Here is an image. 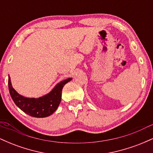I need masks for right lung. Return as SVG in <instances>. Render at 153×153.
Here are the masks:
<instances>
[{
    "label": "right lung",
    "mask_w": 153,
    "mask_h": 153,
    "mask_svg": "<svg viewBox=\"0 0 153 153\" xmlns=\"http://www.w3.org/2000/svg\"><path fill=\"white\" fill-rule=\"evenodd\" d=\"M71 80V78L62 80L50 94L39 99H29L19 95L12 87L10 77H8V88L13 102L21 110L31 117L43 118L49 117L57 110L61 101L62 88Z\"/></svg>",
    "instance_id": "add662e5"
}]
</instances>
